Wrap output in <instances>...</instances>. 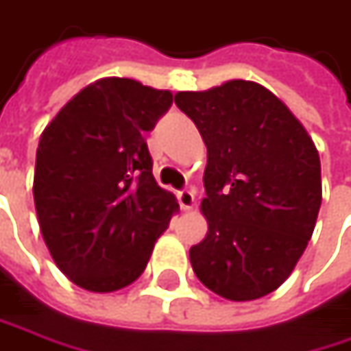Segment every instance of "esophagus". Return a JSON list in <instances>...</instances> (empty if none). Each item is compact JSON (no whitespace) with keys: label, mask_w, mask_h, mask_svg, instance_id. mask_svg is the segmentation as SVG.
Segmentation results:
<instances>
[{"label":"esophagus","mask_w":351,"mask_h":351,"mask_svg":"<svg viewBox=\"0 0 351 351\" xmlns=\"http://www.w3.org/2000/svg\"><path fill=\"white\" fill-rule=\"evenodd\" d=\"M176 199H178L180 208H184V210L193 208V205H195V193H193L191 189H180V191L176 193Z\"/></svg>","instance_id":"esophagus-1"}]
</instances>
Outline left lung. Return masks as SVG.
I'll return each instance as SVG.
<instances>
[{
  "mask_svg": "<svg viewBox=\"0 0 351 351\" xmlns=\"http://www.w3.org/2000/svg\"><path fill=\"white\" fill-rule=\"evenodd\" d=\"M175 102L207 144L208 231L189 251L193 271L225 300H259L291 275L311 239L319 154L302 122L255 82L178 92Z\"/></svg>",
  "mask_w": 351,
  "mask_h": 351,
  "instance_id": "left-lung-1",
  "label": "left lung"
}]
</instances>
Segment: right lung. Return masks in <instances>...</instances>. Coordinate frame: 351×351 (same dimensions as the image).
<instances>
[{
  "label": "right lung",
  "mask_w": 351,
  "mask_h": 351,
  "mask_svg": "<svg viewBox=\"0 0 351 351\" xmlns=\"http://www.w3.org/2000/svg\"><path fill=\"white\" fill-rule=\"evenodd\" d=\"M171 104L167 90L128 78L98 80L58 112L40 138V229L60 271L88 291L136 281L178 208L156 184L144 141Z\"/></svg>",
  "instance_id": "obj_1"
}]
</instances>
